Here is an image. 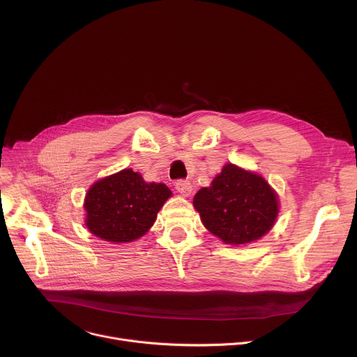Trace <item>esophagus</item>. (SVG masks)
Segmentation results:
<instances>
[{
    "label": "esophagus",
    "mask_w": 357,
    "mask_h": 357,
    "mask_svg": "<svg viewBox=\"0 0 357 357\" xmlns=\"http://www.w3.org/2000/svg\"><path fill=\"white\" fill-rule=\"evenodd\" d=\"M175 188H176V190H178L181 195H183V196H189V195L192 193V190H193L192 183H190L189 181H185V179L176 181V182H175Z\"/></svg>",
    "instance_id": "34e87169"
}]
</instances>
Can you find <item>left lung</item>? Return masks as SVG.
Masks as SVG:
<instances>
[{
  "label": "left lung",
  "mask_w": 357,
  "mask_h": 357,
  "mask_svg": "<svg viewBox=\"0 0 357 357\" xmlns=\"http://www.w3.org/2000/svg\"><path fill=\"white\" fill-rule=\"evenodd\" d=\"M203 226L226 244H247L267 234L278 215V197L254 172L226 164L193 197Z\"/></svg>",
  "instance_id": "1"
}]
</instances>
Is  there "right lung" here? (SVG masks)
<instances>
[{
	"mask_svg": "<svg viewBox=\"0 0 357 357\" xmlns=\"http://www.w3.org/2000/svg\"><path fill=\"white\" fill-rule=\"evenodd\" d=\"M171 196L165 183H146L138 172L123 169L94 182L87 190L86 226L101 240L134 241L154 225Z\"/></svg>",
	"mask_w": 357,
	"mask_h": 357,
	"instance_id": "1",
	"label": "right lung"
}]
</instances>
